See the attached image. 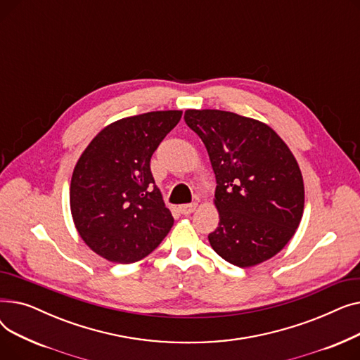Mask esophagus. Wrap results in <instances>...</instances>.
Segmentation results:
<instances>
[{
    "instance_id": "1",
    "label": "esophagus",
    "mask_w": 360,
    "mask_h": 360,
    "mask_svg": "<svg viewBox=\"0 0 360 360\" xmlns=\"http://www.w3.org/2000/svg\"><path fill=\"white\" fill-rule=\"evenodd\" d=\"M195 209H197V202H190V204H182V205L179 207V212H181L182 214L188 216V214L194 213Z\"/></svg>"
}]
</instances>
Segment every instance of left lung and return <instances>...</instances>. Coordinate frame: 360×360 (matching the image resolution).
I'll use <instances>...</instances> for the list:
<instances>
[{
	"mask_svg": "<svg viewBox=\"0 0 360 360\" xmlns=\"http://www.w3.org/2000/svg\"><path fill=\"white\" fill-rule=\"evenodd\" d=\"M184 120L216 175L220 221L209 235L212 248L242 269L274 257L304 214V179L292 151L269 125L233 112L188 109Z\"/></svg>",
	"mask_w": 360,
	"mask_h": 360,
	"instance_id": "left-lung-1",
	"label": "left lung"
}]
</instances>
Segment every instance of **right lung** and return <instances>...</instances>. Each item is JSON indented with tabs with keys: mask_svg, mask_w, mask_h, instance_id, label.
Returning a JSON list of instances; mask_svg holds the SVG:
<instances>
[{
	"mask_svg": "<svg viewBox=\"0 0 360 360\" xmlns=\"http://www.w3.org/2000/svg\"><path fill=\"white\" fill-rule=\"evenodd\" d=\"M181 110H156L103 128L74 167L70 205L87 247L112 262L153 252L174 226L150 170V159Z\"/></svg>",
	"mask_w": 360,
	"mask_h": 360,
	"instance_id": "add662e5",
	"label": "right lung"
}]
</instances>
